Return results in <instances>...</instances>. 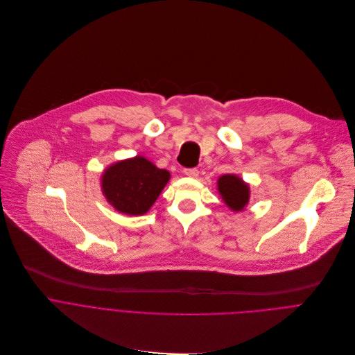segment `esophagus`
I'll return each instance as SVG.
<instances>
[{
    "mask_svg": "<svg viewBox=\"0 0 355 355\" xmlns=\"http://www.w3.org/2000/svg\"><path fill=\"white\" fill-rule=\"evenodd\" d=\"M183 173H184L186 176H189V178H197V176H198V169H196V168H189V169H184Z\"/></svg>",
    "mask_w": 355,
    "mask_h": 355,
    "instance_id": "1",
    "label": "esophagus"
}]
</instances>
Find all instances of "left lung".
Masks as SVG:
<instances>
[{
	"instance_id": "1",
	"label": "left lung",
	"mask_w": 355,
	"mask_h": 355,
	"mask_svg": "<svg viewBox=\"0 0 355 355\" xmlns=\"http://www.w3.org/2000/svg\"><path fill=\"white\" fill-rule=\"evenodd\" d=\"M218 191L224 202L235 212L243 211L250 198L249 184L236 175H223L218 182Z\"/></svg>"
}]
</instances>
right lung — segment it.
<instances>
[{
    "label": "right lung",
    "mask_w": 355,
    "mask_h": 355,
    "mask_svg": "<svg viewBox=\"0 0 355 355\" xmlns=\"http://www.w3.org/2000/svg\"><path fill=\"white\" fill-rule=\"evenodd\" d=\"M171 179L144 157L110 165L102 175V191L114 209L127 216H143L153 207Z\"/></svg>",
    "instance_id": "right-lung-1"
}]
</instances>
